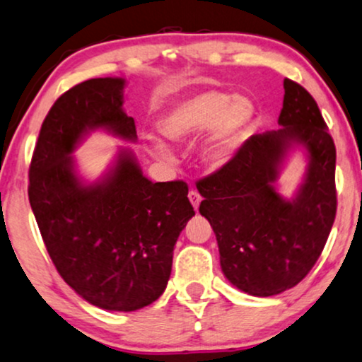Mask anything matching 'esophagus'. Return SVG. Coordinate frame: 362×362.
Segmentation results:
<instances>
[{
    "label": "esophagus",
    "instance_id": "34e87169",
    "mask_svg": "<svg viewBox=\"0 0 362 362\" xmlns=\"http://www.w3.org/2000/svg\"><path fill=\"white\" fill-rule=\"evenodd\" d=\"M189 200H190V204L194 205V209L197 210V209H199L200 202H202V195L197 190H190L189 192Z\"/></svg>",
    "mask_w": 362,
    "mask_h": 362
}]
</instances>
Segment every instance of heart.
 <instances>
[{
  "instance_id": "obj_1",
  "label": "heart",
  "mask_w": 362,
  "mask_h": 362,
  "mask_svg": "<svg viewBox=\"0 0 362 362\" xmlns=\"http://www.w3.org/2000/svg\"><path fill=\"white\" fill-rule=\"evenodd\" d=\"M253 104L247 98H233L221 90H205L177 104L160 119V131L168 141L187 142L211 131L204 157L214 167L228 162L253 120ZM151 152L170 160L172 152L163 142H152Z\"/></svg>"
}]
</instances>
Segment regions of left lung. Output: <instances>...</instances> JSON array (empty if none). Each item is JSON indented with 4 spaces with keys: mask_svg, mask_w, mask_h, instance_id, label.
Here are the masks:
<instances>
[{
    "mask_svg": "<svg viewBox=\"0 0 362 362\" xmlns=\"http://www.w3.org/2000/svg\"><path fill=\"white\" fill-rule=\"evenodd\" d=\"M276 131L255 134L223 167L197 182L200 214L210 221L221 272L238 290L273 296L296 286L320 258L334 223L336 147L316 100L285 79ZM293 143L310 163L297 199L274 189L279 165Z\"/></svg>",
    "mask_w": 362,
    "mask_h": 362,
    "instance_id": "1",
    "label": "left lung"
}]
</instances>
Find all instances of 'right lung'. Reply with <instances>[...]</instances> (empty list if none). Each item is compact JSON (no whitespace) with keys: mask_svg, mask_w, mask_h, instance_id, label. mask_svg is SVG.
<instances>
[{"mask_svg":"<svg viewBox=\"0 0 362 362\" xmlns=\"http://www.w3.org/2000/svg\"><path fill=\"white\" fill-rule=\"evenodd\" d=\"M120 77H98L66 90L41 125L30 165V204L62 279L90 305L136 311L158 300L172 272L173 247L195 215L184 180L153 182L131 152L105 178L84 185L69 157L88 131L136 141L122 110Z\"/></svg>","mask_w":362,"mask_h":362,"instance_id":"1","label":"right lung"}]
</instances>
